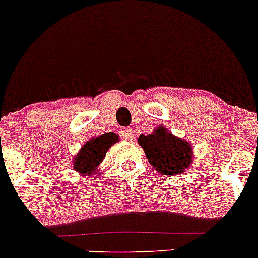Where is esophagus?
I'll return each mask as SVG.
<instances>
[{
    "mask_svg": "<svg viewBox=\"0 0 258 258\" xmlns=\"http://www.w3.org/2000/svg\"><path fill=\"white\" fill-rule=\"evenodd\" d=\"M121 135L124 140L130 141V140H132V137H134L135 134H134V130L132 128H123L121 131Z\"/></svg>",
    "mask_w": 258,
    "mask_h": 258,
    "instance_id": "34e87169",
    "label": "esophagus"
}]
</instances>
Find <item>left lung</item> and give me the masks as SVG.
I'll return each mask as SVG.
<instances>
[{"label": "left lung", "mask_w": 258, "mask_h": 258, "mask_svg": "<svg viewBox=\"0 0 258 258\" xmlns=\"http://www.w3.org/2000/svg\"><path fill=\"white\" fill-rule=\"evenodd\" d=\"M150 165L161 175H180L192 164V146L186 140L175 136L160 124L149 135H140L137 139Z\"/></svg>", "instance_id": "left-lung-1"}]
</instances>
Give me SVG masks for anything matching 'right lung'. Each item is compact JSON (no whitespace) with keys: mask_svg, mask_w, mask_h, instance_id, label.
Masks as SVG:
<instances>
[{"mask_svg":"<svg viewBox=\"0 0 258 258\" xmlns=\"http://www.w3.org/2000/svg\"><path fill=\"white\" fill-rule=\"evenodd\" d=\"M119 141L118 135L114 132H108L101 136L92 137L86 142L78 154L73 159V170L81 176H92L93 174H99V165L106 157L107 151L112 145Z\"/></svg>","mask_w":258,"mask_h":258,"instance_id":"add662e5","label":"right lung"}]
</instances>
